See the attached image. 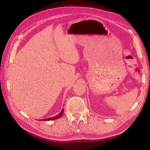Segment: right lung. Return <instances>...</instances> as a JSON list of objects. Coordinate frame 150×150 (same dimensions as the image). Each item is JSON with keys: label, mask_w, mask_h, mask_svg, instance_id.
<instances>
[{"label": "right lung", "mask_w": 150, "mask_h": 150, "mask_svg": "<svg viewBox=\"0 0 150 150\" xmlns=\"http://www.w3.org/2000/svg\"><path fill=\"white\" fill-rule=\"evenodd\" d=\"M63 113H64V110L62 109V111H60V112L58 115H56L55 117L47 118V119H41V120H55V119H59V118L62 115Z\"/></svg>", "instance_id": "1"}]
</instances>
